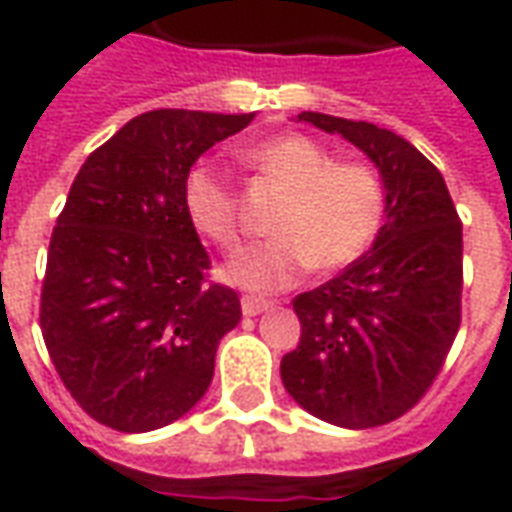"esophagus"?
<instances>
[{"label": "esophagus", "instance_id": "34e87169", "mask_svg": "<svg viewBox=\"0 0 512 512\" xmlns=\"http://www.w3.org/2000/svg\"><path fill=\"white\" fill-rule=\"evenodd\" d=\"M271 307V301L260 299V296H241V310L244 315H260Z\"/></svg>", "mask_w": 512, "mask_h": 512}]
</instances>
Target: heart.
<instances>
[{
  "label": "heart",
  "mask_w": 512,
  "mask_h": 512,
  "mask_svg": "<svg viewBox=\"0 0 512 512\" xmlns=\"http://www.w3.org/2000/svg\"><path fill=\"white\" fill-rule=\"evenodd\" d=\"M238 158L266 186L285 191L271 230L274 238L238 252L224 277L249 290H285L312 266H351L376 244L386 219L384 175L367 161H337L307 134H277L246 145ZM183 211L191 230L222 252L241 244V197L208 164L183 178Z\"/></svg>",
  "instance_id": "heart-1"
}]
</instances>
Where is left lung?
<instances>
[{
    "label": "left lung",
    "instance_id": "obj_1",
    "mask_svg": "<svg viewBox=\"0 0 512 512\" xmlns=\"http://www.w3.org/2000/svg\"><path fill=\"white\" fill-rule=\"evenodd\" d=\"M299 120L376 161L386 222L367 255L293 299L301 337L279 373L318 419L376 428L425 397L461 329L463 224L439 169L403 136L321 112Z\"/></svg>",
    "mask_w": 512,
    "mask_h": 512
}]
</instances>
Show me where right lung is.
<instances>
[{
	"label": "right lung",
	"mask_w": 512,
	"mask_h": 512,
	"mask_svg": "<svg viewBox=\"0 0 512 512\" xmlns=\"http://www.w3.org/2000/svg\"><path fill=\"white\" fill-rule=\"evenodd\" d=\"M255 115L153 109L95 147L49 241L40 332L65 389L106 428L145 433L211 384L238 293L183 211L191 164Z\"/></svg>",
	"instance_id": "right-lung-1"
}]
</instances>
